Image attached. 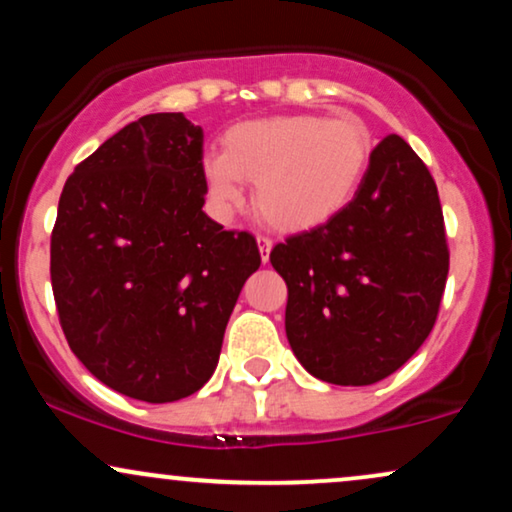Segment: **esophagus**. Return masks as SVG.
I'll return each mask as SVG.
<instances>
[{"instance_id":"obj_1","label":"esophagus","mask_w":512,"mask_h":512,"mask_svg":"<svg viewBox=\"0 0 512 512\" xmlns=\"http://www.w3.org/2000/svg\"><path fill=\"white\" fill-rule=\"evenodd\" d=\"M257 245H260V255H262V262L269 260V252H272V238L269 236H257Z\"/></svg>"}]
</instances>
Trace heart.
<instances>
[{
	"label": "heart",
	"mask_w": 512,
	"mask_h": 512,
	"mask_svg": "<svg viewBox=\"0 0 512 512\" xmlns=\"http://www.w3.org/2000/svg\"><path fill=\"white\" fill-rule=\"evenodd\" d=\"M372 150V133L357 116H269L231 126L224 152L202 157V174L221 209L238 207L243 181H252L257 212L276 229L300 231L353 200Z\"/></svg>",
	"instance_id": "b5f03b06"
}]
</instances>
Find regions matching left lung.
Listing matches in <instances>:
<instances>
[{"label":"left lung","instance_id":"8db88e82","mask_svg":"<svg viewBox=\"0 0 512 512\" xmlns=\"http://www.w3.org/2000/svg\"><path fill=\"white\" fill-rule=\"evenodd\" d=\"M288 286L286 336L312 377L338 386L386 379L434 329L448 276L439 190L400 135L372 150L353 200L274 245Z\"/></svg>","mask_w":512,"mask_h":512}]
</instances>
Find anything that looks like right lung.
Wrapping results in <instances>:
<instances>
[{
	"mask_svg": "<svg viewBox=\"0 0 512 512\" xmlns=\"http://www.w3.org/2000/svg\"><path fill=\"white\" fill-rule=\"evenodd\" d=\"M202 128L147 114L83 159L59 197L49 248L54 303L73 355L145 403L214 374L257 240L202 212Z\"/></svg>",
	"mask_w": 512,
	"mask_h": 512,
	"instance_id": "obj_1",
	"label": "right lung"
}]
</instances>
